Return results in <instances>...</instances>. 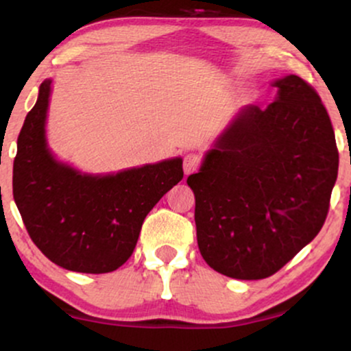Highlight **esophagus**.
<instances>
[{"label": "esophagus", "mask_w": 351, "mask_h": 351, "mask_svg": "<svg viewBox=\"0 0 351 351\" xmlns=\"http://www.w3.org/2000/svg\"><path fill=\"white\" fill-rule=\"evenodd\" d=\"M201 165V156L196 155V153H186L183 158V168L184 173L189 175V173H195L199 168Z\"/></svg>", "instance_id": "34e87169"}]
</instances>
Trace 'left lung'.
<instances>
[{
  "instance_id": "left-lung-1",
  "label": "left lung",
  "mask_w": 351,
  "mask_h": 351,
  "mask_svg": "<svg viewBox=\"0 0 351 351\" xmlns=\"http://www.w3.org/2000/svg\"><path fill=\"white\" fill-rule=\"evenodd\" d=\"M265 108L247 106L186 183L209 267L241 280L280 271L320 232L338 175L332 122L299 75L274 82Z\"/></svg>"
}]
</instances>
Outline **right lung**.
Wrapping results in <instances>:
<instances>
[{
  "instance_id": "1",
  "label": "right lung",
  "mask_w": 351,
  "mask_h": 351,
  "mask_svg": "<svg viewBox=\"0 0 351 351\" xmlns=\"http://www.w3.org/2000/svg\"><path fill=\"white\" fill-rule=\"evenodd\" d=\"M52 80L18 136L13 196L33 243L67 271L106 274L127 263L152 208L183 178L171 158L114 175H87L54 158L46 140Z\"/></svg>"
}]
</instances>
